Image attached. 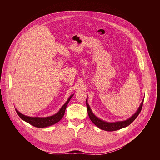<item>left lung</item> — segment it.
I'll use <instances>...</instances> for the list:
<instances>
[{
    "mask_svg": "<svg viewBox=\"0 0 160 160\" xmlns=\"http://www.w3.org/2000/svg\"><path fill=\"white\" fill-rule=\"evenodd\" d=\"M143 101H144V99H143V101L138 107L137 112L131 118H129V119H128L126 121H118V122H106L98 118H97L95 114L93 113V112H92L91 109V107L88 104V97H87V99L86 101V103L88 115H89V117L90 119L91 120L92 122H93L97 127H98L100 129H103V130L107 131H116V130L121 129V128L128 126L136 119L137 116L139 114L142 110Z\"/></svg>",
    "mask_w": 160,
    "mask_h": 160,
    "instance_id": "left-lung-1",
    "label": "left lung"
}]
</instances>
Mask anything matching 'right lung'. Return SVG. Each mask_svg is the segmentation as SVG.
<instances>
[{
	"instance_id": "add662e5",
	"label": "right lung",
	"mask_w": 160,
	"mask_h": 160,
	"mask_svg": "<svg viewBox=\"0 0 160 160\" xmlns=\"http://www.w3.org/2000/svg\"><path fill=\"white\" fill-rule=\"evenodd\" d=\"M74 94L71 95L67 101L64 104V105L62 107L59 111L54 114L53 116H48V117H44V118H40V117H30L28 116H25L24 114L21 113L19 112L17 109H15V111L20 116V118L24 121L25 122L29 123L32 125L38 127V128H45L51 125H53L54 124L58 123L59 121H60L62 118L63 117L64 113L65 112V109L67 108V106L68 104L70 99L73 97Z\"/></svg>"
}]
</instances>
